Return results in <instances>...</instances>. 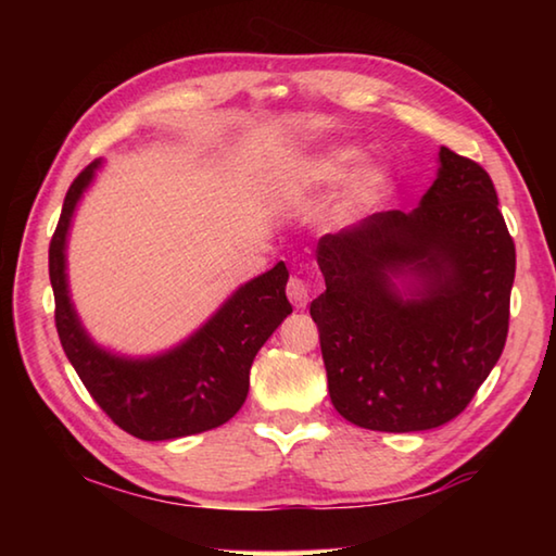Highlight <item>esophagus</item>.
<instances>
[{
  "label": "esophagus",
  "instance_id": "34e87169",
  "mask_svg": "<svg viewBox=\"0 0 556 556\" xmlns=\"http://www.w3.org/2000/svg\"><path fill=\"white\" fill-rule=\"evenodd\" d=\"M287 296H289V301H291V304H294L296 308H304V306L308 304V285H306L304 279L291 277V279L287 281Z\"/></svg>",
  "mask_w": 556,
  "mask_h": 556
}]
</instances>
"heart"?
Wrapping results in <instances>:
<instances>
[{"mask_svg":"<svg viewBox=\"0 0 556 556\" xmlns=\"http://www.w3.org/2000/svg\"><path fill=\"white\" fill-rule=\"evenodd\" d=\"M363 152L353 147H338L318 156H308L287 172V181L296 186H336L357 172ZM390 191V176L384 172H368L355 186V199L361 203H378Z\"/></svg>","mask_w":556,"mask_h":556,"instance_id":"b5f03b06","label":"heart"}]
</instances>
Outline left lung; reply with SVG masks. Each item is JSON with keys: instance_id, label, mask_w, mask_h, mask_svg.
Returning a JSON list of instances; mask_svg holds the SVG:
<instances>
[{"instance_id": "1", "label": "left lung", "mask_w": 556, "mask_h": 556, "mask_svg": "<svg viewBox=\"0 0 556 556\" xmlns=\"http://www.w3.org/2000/svg\"><path fill=\"white\" fill-rule=\"evenodd\" d=\"M412 213L382 211L318 240L326 291L312 301L343 419L372 431L437 429L468 407L510 326L515 242L481 164L441 147ZM420 287L407 300L392 276Z\"/></svg>"}]
</instances>
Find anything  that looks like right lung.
<instances>
[{"label": "right lung", "mask_w": 556, "mask_h": 556, "mask_svg": "<svg viewBox=\"0 0 556 556\" xmlns=\"http://www.w3.org/2000/svg\"><path fill=\"white\" fill-rule=\"evenodd\" d=\"M98 166L92 162L75 176L49 244L55 331L63 351L98 407L131 437L166 441L220 427L248 397L257 351L291 314L285 262L235 291L199 333L174 351L149 361L100 351L83 331L65 285V235Z\"/></svg>", "instance_id": "1"}]
</instances>
